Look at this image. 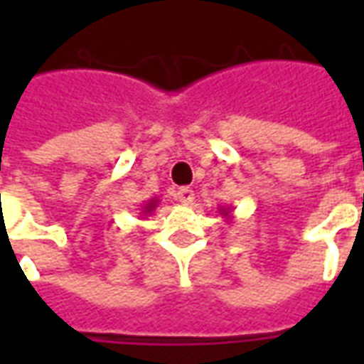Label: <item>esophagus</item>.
Wrapping results in <instances>:
<instances>
[{"instance_id":"obj_1","label":"esophagus","mask_w":364,"mask_h":364,"mask_svg":"<svg viewBox=\"0 0 364 364\" xmlns=\"http://www.w3.org/2000/svg\"><path fill=\"white\" fill-rule=\"evenodd\" d=\"M175 198H177L179 203H183V205H191V203L195 200V191L189 189V187H183V189L177 191Z\"/></svg>"}]
</instances>
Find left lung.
<instances>
[{
    "label": "left lung",
    "mask_w": 364,
    "mask_h": 364,
    "mask_svg": "<svg viewBox=\"0 0 364 364\" xmlns=\"http://www.w3.org/2000/svg\"><path fill=\"white\" fill-rule=\"evenodd\" d=\"M218 213H220L222 218H226V220H230V218H232V213H230L228 206H220V208H218Z\"/></svg>",
    "instance_id": "obj_1"
}]
</instances>
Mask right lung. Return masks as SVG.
I'll return each instance as SVG.
<instances>
[{
	"mask_svg": "<svg viewBox=\"0 0 364 364\" xmlns=\"http://www.w3.org/2000/svg\"><path fill=\"white\" fill-rule=\"evenodd\" d=\"M158 205H159V198L158 197H154V198H150V200H148V203H146V205L142 206V216H150L151 213H154V210H156V208H158Z\"/></svg>",
	"mask_w": 364,
	"mask_h": 364,
	"instance_id": "1",
	"label": "right lung"
}]
</instances>
